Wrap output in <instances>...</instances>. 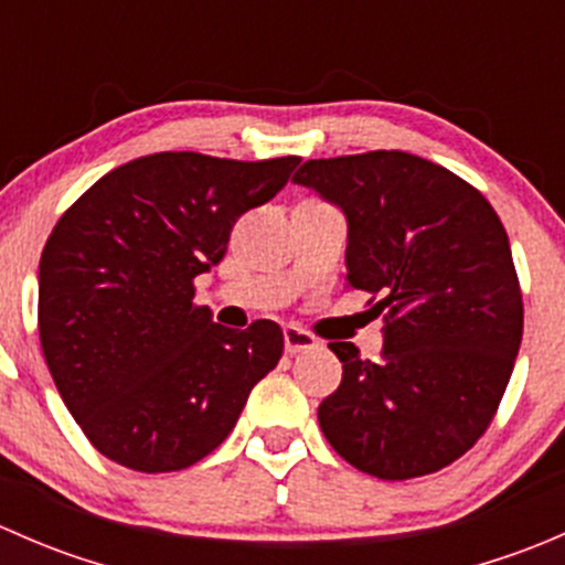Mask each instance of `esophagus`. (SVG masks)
Segmentation results:
<instances>
[{
  "label": "esophagus",
  "mask_w": 565,
  "mask_h": 565,
  "mask_svg": "<svg viewBox=\"0 0 565 565\" xmlns=\"http://www.w3.org/2000/svg\"><path fill=\"white\" fill-rule=\"evenodd\" d=\"M317 344L319 341L315 333L298 328V324H284V347H287L289 355H295V352H303V350H315Z\"/></svg>",
  "instance_id": "esophagus-1"
}]
</instances>
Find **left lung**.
<instances>
[{"label": "left lung", "instance_id": "obj_1", "mask_svg": "<svg viewBox=\"0 0 565 565\" xmlns=\"http://www.w3.org/2000/svg\"><path fill=\"white\" fill-rule=\"evenodd\" d=\"M292 180L344 210L347 287L385 315L380 363L328 344L344 374L317 409L322 435L383 481L443 470L492 424L520 352L525 309L498 213L470 182L402 150L306 161Z\"/></svg>", "mask_w": 565, "mask_h": 565}]
</instances>
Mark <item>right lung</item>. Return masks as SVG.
<instances>
[{"label":"right lung","mask_w":565,"mask_h":565,"mask_svg":"<svg viewBox=\"0 0 565 565\" xmlns=\"http://www.w3.org/2000/svg\"><path fill=\"white\" fill-rule=\"evenodd\" d=\"M298 163L156 152L111 169L56 221L40 256V347L106 459L139 472L196 465L276 369L281 328L213 322L193 303V278L224 259L237 218Z\"/></svg>","instance_id":"obj_1"}]
</instances>
